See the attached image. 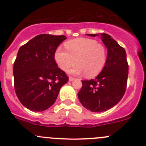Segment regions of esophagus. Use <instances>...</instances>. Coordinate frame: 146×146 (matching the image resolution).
I'll use <instances>...</instances> for the list:
<instances>
[{
  "mask_svg": "<svg viewBox=\"0 0 146 146\" xmlns=\"http://www.w3.org/2000/svg\"><path fill=\"white\" fill-rule=\"evenodd\" d=\"M74 79H75V78L72 77V76H70V77H69V81H73Z\"/></svg>",
  "mask_w": 146,
  "mask_h": 146,
  "instance_id": "1",
  "label": "esophagus"
}]
</instances>
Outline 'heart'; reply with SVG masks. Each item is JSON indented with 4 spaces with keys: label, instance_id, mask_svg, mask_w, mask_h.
<instances>
[{
    "label": "heart",
    "instance_id": "1",
    "mask_svg": "<svg viewBox=\"0 0 146 146\" xmlns=\"http://www.w3.org/2000/svg\"><path fill=\"white\" fill-rule=\"evenodd\" d=\"M67 50L58 47L54 58L58 67L67 70L76 63V67L70 70L74 74H83L88 78L97 76L104 68L107 62L108 52L103 44L88 38H78L66 42Z\"/></svg>",
    "mask_w": 146,
    "mask_h": 146
}]
</instances>
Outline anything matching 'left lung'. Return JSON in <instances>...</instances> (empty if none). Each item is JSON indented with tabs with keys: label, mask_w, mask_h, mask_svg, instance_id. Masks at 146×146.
<instances>
[{
	"label": "left lung",
	"mask_w": 146,
	"mask_h": 146,
	"mask_svg": "<svg viewBox=\"0 0 146 146\" xmlns=\"http://www.w3.org/2000/svg\"><path fill=\"white\" fill-rule=\"evenodd\" d=\"M100 35L108 49L107 62L101 73L94 79L82 80L78 97L81 104L92 112H103L111 108L125 94L128 76V64L125 49L106 33Z\"/></svg>",
	"instance_id": "obj_1"
}]
</instances>
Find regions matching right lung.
Returning <instances> with one entry per match:
<instances>
[{
  "label": "right lung",
  "instance_id": "add662e5",
  "mask_svg": "<svg viewBox=\"0 0 146 146\" xmlns=\"http://www.w3.org/2000/svg\"><path fill=\"white\" fill-rule=\"evenodd\" d=\"M65 35L40 34L21 46L13 64L14 88L20 102L32 111H43L56 101L68 81L54 54Z\"/></svg>",
  "mask_w": 146,
  "mask_h": 146
}]
</instances>
